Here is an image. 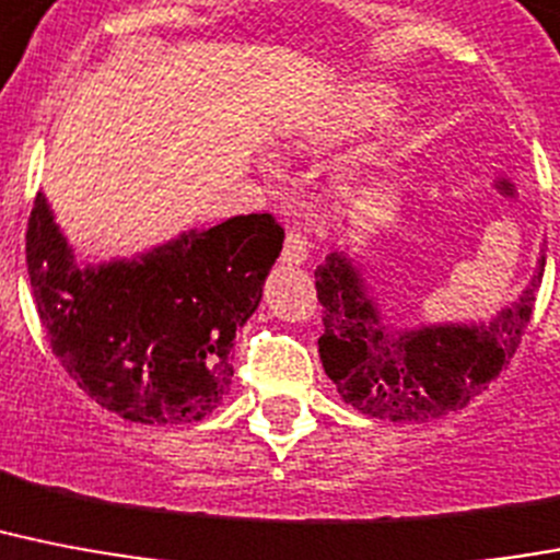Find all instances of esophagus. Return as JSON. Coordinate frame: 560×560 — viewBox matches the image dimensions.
<instances>
[{
	"label": "esophagus",
	"instance_id": "1",
	"mask_svg": "<svg viewBox=\"0 0 560 560\" xmlns=\"http://www.w3.org/2000/svg\"><path fill=\"white\" fill-rule=\"evenodd\" d=\"M307 253H311L307 235H304L299 226H290L288 238H284V249H281V261H284V265H304V261H307Z\"/></svg>",
	"mask_w": 560,
	"mask_h": 560
}]
</instances>
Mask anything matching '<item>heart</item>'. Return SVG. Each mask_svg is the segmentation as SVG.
<instances>
[{
  "label": "heart",
  "mask_w": 560,
  "mask_h": 560,
  "mask_svg": "<svg viewBox=\"0 0 560 560\" xmlns=\"http://www.w3.org/2000/svg\"><path fill=\"white\" fill-rule=\"evenodd\" d=\"M385 112V91L371 89V85H362V89H353L345 103L336 108L334 120L325 129L322 138H330V135H339V131H351L365 126V122L376 120V117Z\"/></svg>",
  "instance_id": "1"
}]
</instances>
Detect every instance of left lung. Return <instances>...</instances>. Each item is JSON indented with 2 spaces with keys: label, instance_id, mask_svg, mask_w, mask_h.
<instances>
[{
  "label": "left lung",
  "instance_id": "1",
  "mask_svg": "<svg viewBox=\"0 0 560 560\" xmlns=\"http://www.w3.org/2000/svg\"><path fill=\"white\" fill-rule=\"evenodd\" d=\"M547 256L517 302L492 322L394 330L345 253L316 267L322 304L319 359L348 406L390 422H425L460 411L498 380L529 325Z\"/></svg>",
  "mask_w": 560,
  "mask_h": 560
}]
</instances>
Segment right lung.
<instances>
[{"label":"right lung","mask_w":560,"mask_h":560,"mask_svg":"<svg viewBox=\"0 0 560 560\" xmlns=\"http://www.w3.org/2000/svg\"><path fill=\"white\" fill-rule=\"evenodd\" d=\"M284 230L270 212L189 230L131 261L80 267L39 192L28 218L31 293L54 357L122 420H203L233 383V342L261 302Z\"/></svg>","instance_id":"obj_1"}]
</instances>
